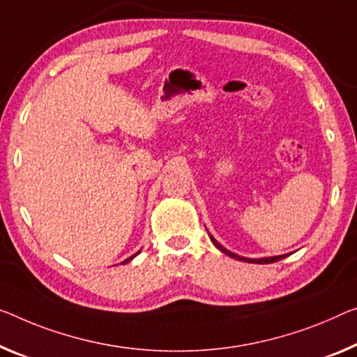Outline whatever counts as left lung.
Masks as SVG:
<instances>
[{
  "mask_svg": "<svg viewBox=\"0 0 357 357\" xmlns=\"http://www.w3.org/2000/svg\"><path fill=\"white\" fill-rule=\"evenodd\" d=\"M209 238H211V241L213 243V245H215V248L218 249V250H222L225 255H228V257H231V259H234V260H241V261H248V263H260V265H265V263H274V261H279V260H282L284 257L286 255H278V257H266V259H245V257H241V255H238V254H233V252H229L228 249H225L223 245L218 243V241L213 238L212 234H209Z\"/></svg>",
  "mask_w": 357,
  "mask_h": 357,
  "instance_id": "1",
  "label": "left lung"
}]
</instances>
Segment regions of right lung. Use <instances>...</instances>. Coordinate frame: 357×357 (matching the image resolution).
<instances>
[{
  "mask_svg": "<svg viewBox=\"0 0 357 357\" xmlns=\"http://www.w3.org/2000/svg\"><path fill=\"white\" fill-rule=\"evenodd\" d=\"M137 254H139V252H137ZM137 254H134V255H132V257H129V259H126V260H124V261H123V263H128V261H130V260H132V259H134V257H135V255H137Z\"/></svg>",
  "mask_w": 357,
  "mask_h": 357,
  "instance_id": "1",
  "label": "right lung"
}]
</instances>
